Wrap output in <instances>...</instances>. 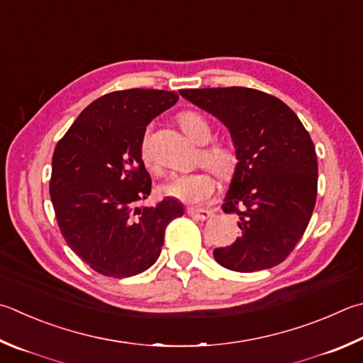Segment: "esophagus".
<instances>
[{
    "label": "esophagus",
    "instance_id": "34e87169",
    "mask_svg": "<svg viewBox=\"0 0 363 363\" xmlns=\"http://www.w3.org/2000/svg\"><path fill=\"white\" fill-rule=\"evenodd\" d=\"M187 214L194 217L196 220H208L209 217H213L214 213L209 209H199V208H187Z\"/></svg>",
    "mask_w": 363,
    "mask_h": 363
}]
</instances>
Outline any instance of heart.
<instances>
[{"label":"heart","mask_w":363,"mask_h":363,"mask_svg":"<svg viewBox=\"0 0 363 363\" xmlns=\"http://www.w3.org/2000/svg\"><path fill=\"white\" fill-rule=\"evenodd\" d=\"M177 122L190 140L196 144H204V147L200 152V162L213 169L217 176L230 177L236 167H238V152L233 144L227 141H211L213 138V123L209 118L194 109L181 111L177 114ZM149 140H150V127L144 131L141 140V159L147 164L152 167V157L149 150ZM162 192L184 203H195L200 204L208 201L216 192V179L214 176L208 171H199V173L181 174L171 177L169 181L162 184Z\"/></svg>","instance_id":"b5f03b06"}]
</instances>
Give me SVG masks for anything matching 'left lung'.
I'll use <instances>...</instances> for the list:
<instances>
[{
	"instance_id": "left-lung-1",
	"label": "left lung",
	"mask_w": 363,
	"mask_h": 363,
	"mask_svg": "<svg viewBox=\"0 0 363 363\" xmlns=\"http://www.w3.org/2000/svg\"><path fill=\"white\" fill-rule=\"evenodd\" d=\"M179 94L225 123L238 152L222 209L240 217L241 236L214 249V259L240 273L279 265L301 240L318 196L311 136L284 101L265 91L217 87Z\"/></svg>"
}]
</instances>
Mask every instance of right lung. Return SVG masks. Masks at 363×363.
<instances>
[{
  "label": "right lung",
  "instance_id": "obj_1",
  "mask_svg": "<svg viewBox=\"0 0 363 363\" xmlns=\"http://www.w3.org/2000/svg\"><path fill=\"white\" fill-rule=\"evenodd\" d=\"M177 100L167 90L111 91L90 103L57 144L49 182L57 223L96 273L130 278L146 272L162 252L164 228L184 214L171 196L140 206L152 189L141 159L144 131Z\"/></svg>",
  "mask_w": 363,
  "mask_h": 363
}]
</instances>
